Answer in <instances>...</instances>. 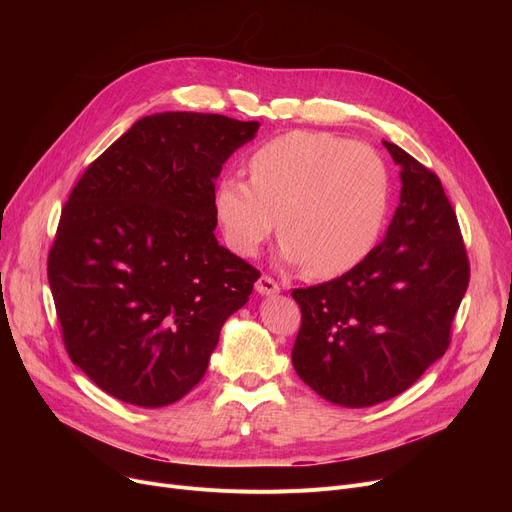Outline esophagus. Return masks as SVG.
<instances>
[{
  "label": "esophagus",
  "mask_w": 512,
  "mask_h": 512,
  "mask_svg": "<svg viewBox=\"0 0 512 512\" xmlns=\"http://www.w3.org/2000/svg\"><path fill=\"white\" fill-rule=\"evenodd\" d=\"M255 290L261 294V297H272V294L280 292V284L274 278H270V276H261L255 282Z\"/></svg>",
  "instance_id": "1"
}]
</instances>
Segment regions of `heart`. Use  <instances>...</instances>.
<instances>
[{"label": "heart", "instance_id": "b5f03b06", "mask_svg": "<svg viewBox=\"0 0 512 512\" xmlns=\"http://www.w3.org/2000/svg\"><path fill=\"white\" fill-rule=\"evenodd\" d=\"M249 180L226 176L213 209L228 247L253 257L280 222V259L334 278L359 265L382 232L390 180L382 157L326 132H288L249 157Z\"/></svg>", "mask_w": 512, "mask_h": 512}]
</instances>
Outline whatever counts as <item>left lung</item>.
<instances>
[{
    "label": "left lung",
    "instance_id": "8db88e82",
    "mask_svg": "<svg viewBox=\"0 0 512 512\" xmlns=\"http://www.w3.org/2000/svg\"><path fill=\"white\" fill-rule=\"evenodd\" d=\"M400 203L384 240L326 284L292 290L303 324L292 346L299 378L348 409L411 388L448 348L469 286V261L440 178L398 145Z\"/></svg>",
    "mask_w": 512,
    "mask_h": 512
}]
</instances>
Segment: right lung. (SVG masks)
<instances>
[{
	"label": "right lung",
	"mask_w": 512,
	"mask_h": 512,
	"mask_svg": "<svg viewBox=\"0 0 512 512\" xmlns=\"http://www.w3.org/2000/svg\"><path fill=\"white\" fill-rule=\"evenodd\" d=\"M259 122L161 112L134 122L78 180L47 276L66 351L110 396L168 407L205 375L259 272L213 230L215 180Z\"/></svg>",
	"instance_id": "1"
}]
</instances>
